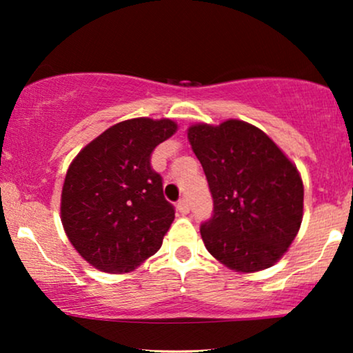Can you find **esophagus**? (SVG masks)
<instances>
[{
    "mask_svg": "<svg viewBox=\"0 0 353 353\" xmlns=\"http://www.w3.org/2000/svg\"><path fill=\"white\" fill-rule=\"evenodd\" d=\"M176 209H178V212H180V214L186 215L188 212H190V204H188L186 199H180V201H178V204H176Z\"/></svg>",
    "mask_w": 353,
    "mask_h": 353,
    "instance_id": "1",
    "label": "esophagus"
}]
</instances>
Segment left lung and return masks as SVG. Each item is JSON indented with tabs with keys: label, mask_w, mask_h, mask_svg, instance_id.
<instances>
[{
	"label": "left lung",
	"mask_w": 353,
	"mask_h": 353,
	"mask_svg": "<svg viewBox=\"0 0 353 353\" xmlns=\"http://www.w3.org/2000/svg\"><path fill=\"white\" fill-rule=\"evenodd\" d=\"M188 139L214 199V214L201 225L207 250L234 272L272 267L302 223L297 167L262 130L243 120L191 125Z\"/></svg>",
	"instance_id": "1"
}]
</instances>
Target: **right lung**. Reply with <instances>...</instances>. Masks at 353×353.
Listing matches in <instances>:
<instances>
[{"mask_svg": "<svg viewBox=\"0 0 353 353\" xmlns=\"http://www.w3.org/2000/svg\"><path fill=\"white\" fill-rule=\"evenodd\" d=\"M170 119L115 123L81 149L67 170L61 220L90 265L127 273L161 249L175 219L151 154L176 132Z\"/></svg>", "mask_w": 353, "mask_h": 353, "instance_id": "1", "label": "right lung"}]
</instances>
